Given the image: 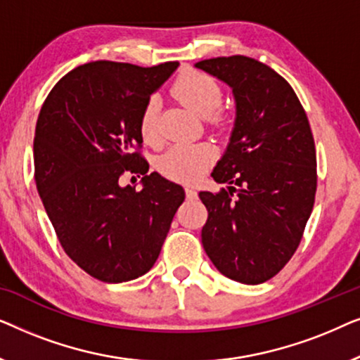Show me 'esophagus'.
Wrapping results in <instances>:
<instances>
[{
	"label": "esophagus",
	"instance_id": "34e87169",
	"mask_svg": "<svg viewBox=\"0 0 360 360\" xmlns=\"http://www.w3.org/2000/svg\"><path fill=\"white\" fill-rule=\"evenodd\" d=\"M185 195L188 200H195L196 198V190L191 188V186H185Z\"/></svg>",
	"mask_w": 360,
	"mask_h": 360
}]
</instances>
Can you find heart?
I'll return each instance as SVG.
<instances>
[{"instance_id": "b5f03b06", "label": "heart", "mask_w": 360, "mask_h": 360, "mask_svg": "<svg viewBox=\"0 0 360 360\" xmlns=\"http://www.w3.org/2000/svg\"><path fill=\"white\" fill-rule=\"evenodd\" d=\"M174 95L201 117H210L211 122H223L218 108L223 101V91L213 77L201 72L184 73L174 85ZM160 100L152 96L147 100L141 115L139 129L142 139L154 144L159 139ZM216 152L210 144H175L160 155L157 167L162 174L174 180L191 181L203 174L214 160Z\"/></svg>"}]
</instances>
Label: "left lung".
Masks as SVG:
<instances>
[{
    "instance_id": "left-lung-1",
    "label": "left lung",
    "mask_w": 360,
    "mask_h": 360,
    "mask_svg": "<svg viewBox=\"0 0 360 360\" xmlns=\"http://www.w3.org/2000/svg\"><path fill=\"white\" fill-rule=\"evenodd\" d=\"M233 90L234 127L216 164L219 193L200 191L208 210L201 243L224 277L267 282L292 259L316 193V150L298 96L274 68L245 56L195 63Z\"/></svg>"
}]
</instances>
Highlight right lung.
<instances>
[{"mask_svg": "<svg viewBox=\"0 0 360 360\" xmlns=\"http://www.w3.org/2000/svg\"><path fill=\"white\" fill-rule=\"evenodd\" d=\"M179 65L85 63L60 78L42 105L34 137L39 196L68 257L101 282L149 272L185 200L180 185L147 174L136 152L142 110ZM124 173L145 175L141 192L120 184Z\"/></svg>", "mask_w": 360, "mask_h": 360, "instance_id": "add662e5", "label": "right lung"}]
</instances>
